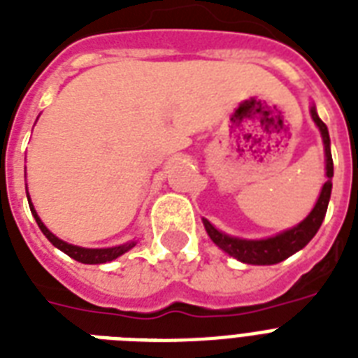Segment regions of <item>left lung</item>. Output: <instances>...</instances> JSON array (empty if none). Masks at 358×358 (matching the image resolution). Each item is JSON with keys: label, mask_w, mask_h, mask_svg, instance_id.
I'll use <instances>...</instances> for the list:
<instances>
[{"label": "left lung", "mask_w": 358, "mask_h": 358, "mask_svg": "<svg viewBox=\"0 0 358 358\" xmlns=\"http://www.w3.org/2000/svg\"><path fill=\"white\" fill-rule=\"evenodd\" d=\"M312 120L316 122V126L322 131L323 146H325V171H327V182L323 184L320 199H317L316 206L312 210L306 219H303L297 227L289 230H284L280 234L273 236V238L266 239H241L232 238V236L219 232L208 219H202L204 229H206L208 236L212 238V241L217 245L219 249H223L227 255L234 256L243 264H252V266H271V264H278V262L286 260L288 256L295 255L297 250H301L308 241H310L316 232L322 227L325 213H327L329 199H331V189H333V156H331V139H329V129L323 124V120L317 117L316 108H310Z\"/></svg>", "instance_id": "1"}]
</instances>
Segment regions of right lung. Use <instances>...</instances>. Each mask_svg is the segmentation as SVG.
I'll list each match as a JSON object with an SVG mask.
<instances>
[{"label": "right lung", "mask_w": 358, "mask_h": 358, "mask_svg": "<svg viewBox=\"0 0 358 358\" xmlns=\"http://www.w3.org/2000/svg\"><path fill=\"white\" fill-rule=\"evenodd\" d=\"M27 201H29L31 213H33V217H35L38 229L42 230V234L50 239V243H53L57 249L63 250L64 255H69L70 258H74V260L81 262V264H106V262L115 260V258H119V256L124 255V252H128L131 247H135V241L119 245V247H109V249H85V247H78V245L66 243V241L59 239L57 236H53L52 232L46 229V224L42 223L41 217L36 215L35 208H33V204H31V199H27Z\"/></svg>", "instance_id": "right-lung-1"}]
</instances>
